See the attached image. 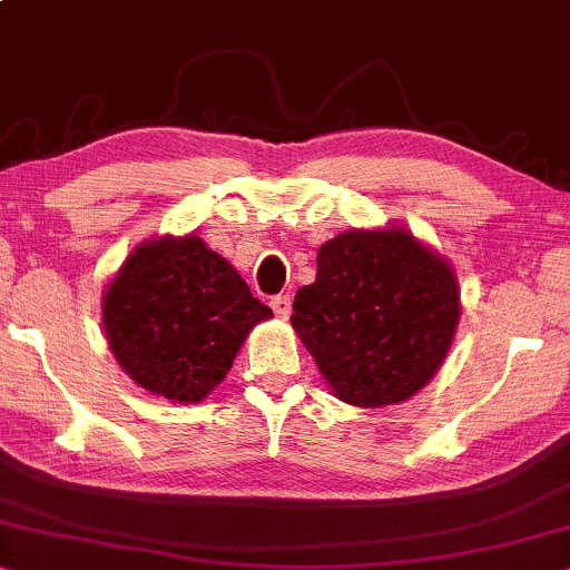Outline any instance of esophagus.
<instances>
[{"label": "esophagus", "mask_w": 570, "mask_h": 570, "mask_svg": "<svg viewBox=\"0 0 570 570\" xmlns=\"http://www.w3.org/2000/svg\"><path fill=\"white\" fill-rule=\"evenodd\" d=\"M271 307H273V313L281 317V321H286V317L292 315V297L289 294H278V297L271 299Z\"/></svg>", "instance_id": "34e87169"}]
</instances>
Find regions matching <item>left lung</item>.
I'll return each mask as SVG.
<instances>
[{"mask_svg": "<svg viewBox=\"0 0 570 570\" xmlns=\"http://www.w3.org/2000/svg\"><path fill=\"white\" fill-rule=\"evenodd\" d=\"M461 315L451 263L401 226L338 234L294 297L292 325L333 393L354 406L412 399L449 354Z\"/></svg>", "mask_w": 570, "mask_h": 570, "instance_id": "8db88e82", "label": "left lung"}]
</instances>
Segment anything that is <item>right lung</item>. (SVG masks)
<instances>
[{"instance_id": "1", "label": "right lung", "mask_w": 570, "mask_h": 570, "mask_svg": "<svg viewBox=\"0 0 570 570\" xmlns=\"http://www.w3.org/2000/svg\"><path fill=\"white\" fill-rule=\"evenodd\" d=\"M104 331L140 389L197 404L224 381L271 307L195 234L138 245L104 292Z\"/></svg>"}]
</instances>
